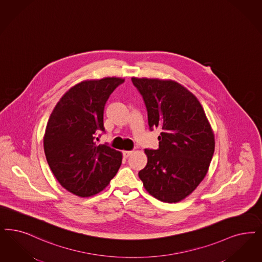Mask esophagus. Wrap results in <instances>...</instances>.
<instances>
[{
    "instance_id": "1",
    "label": "esophagus",
    "mask_w": 262,
    "mask_h": 262,
    "mask_svg": "<svg viewBox=\"0 0 262 262\" xmlns=\"http://www.w3.org/2000/svg\"><path fill=\"white\" fill-rule=\"evenodd\" d=\"M132 154H133L132 151H123V156H124V158H127V157H129Z\"/></svg>"
}]
</instances>
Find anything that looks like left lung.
Listing matches in <instances>:
<instances>
[{"mask_svg": "<svg viewBox=\"0 0 262 262\" xmlns=\"http://www.w3.org/2000/svg\"><path fill=\"white\" fill-rule=\"evenodd\" d=\"M144 99L150 129H161L159 149H145L148 162L138 173L155 199H186L207 174L215 137L196 97L178 82L132 77Z\"/></svg>", "mask_w": 262, "mask_h": 262, "instance_id": "1", "label": "left lung"}]
</instances>
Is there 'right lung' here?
<instances>
[{"label":"right lung","instance_id":"right-lung-1","mask_svg":"<svg viewBox=\"0 0 262 262\" xmlns=\"http://www.w3.org/2000/svg\"><path fill=\"white\" fill-rule=\"evenodd\" d=\"M124 81L105 77L80 82L63 95L48 119L43 136L47 163L61 186L75 195L99 193L121 166L122 153L97 144L96 137L104 132L109 96Z\"/></svg>","mask_w":262,"mask_h":262}]
</instances>
